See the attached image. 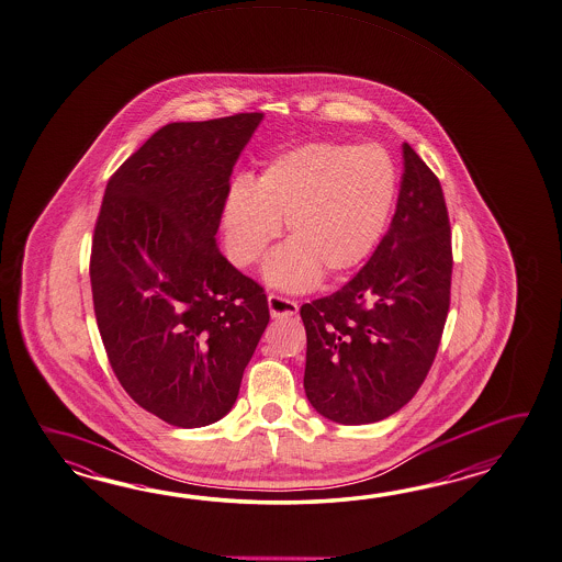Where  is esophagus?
Here are the masks:
<instances>
[{
	"label": "esophagus",
	"mask_w": 562,
	"mask_h": 562,
	"mask_svg": "<svg viewBox=\"0 0 562 562\" xmlns=\"http://www.w3.org/2000/svg\"><path fill=\"white\" fill-rule=\"evenodd\" d=\"M268 308H270V316L272 318H292L299 312V304L294 300L278 296V294H270L268 296Z\"/></svg>",
	"instance_id": "esophagus-1"
}]
</instances>
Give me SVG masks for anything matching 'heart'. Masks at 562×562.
Wrapping results in <instances>:
<instances>
[{
	"label": "heart",
	"instance_id": "1",
	"mask_svg": "<svg viewBox=\"0 0 562 562\" xmlns=\"http://www.w3.org/2000/svg\"><path fill=\"white\" fill-rule=\"evenodd\" d=\"M397 195V171L376 145L306 143L274 157L250 183L225 193L220 227L229 262L248 268L280 234L288 244L263 263L270 286L299 292L325 274L355 270L373 251Z\"/></svg>",
	"mask_w": 562,
	"mask_h": 562
}]
</instances>
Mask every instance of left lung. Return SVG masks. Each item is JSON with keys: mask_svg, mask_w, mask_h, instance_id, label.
Here are the masks:
<instances>
[{"mask_svg": "<svg viewBox=\"0 0 562 562\" xmlns=\"http://www.w3.org/2000/svg\"><path fill=\"white\" fill-rule=\"evenodd\" d=\"M448 207L436 175L403 143L400 200L359 274L300 308L304 391L342 425L374 424L412 401L436 359L451 286Z\"/></svg>", "mask_w": 562, "mask_h": 562, "instance_id": "1", "label": "left lung"}]
</instances>
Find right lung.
Masks as SVG:
<instances>
[{"label":"right lung","instance_id":"obj_1","mask_svg":"<svg viewBox=\"0 0 562 562\" xmlns=\"http://www.w3.org/2000/svg\"><path fill=\"white\" fill-rule=\"evenodd\" d=\"M262 119L161 126L100 205L90 258L100 337L131 400L175 427L232 412L270 323L262 288L215 239L234 165Z\"/></svg>","mask_w":562,"mask_h":562}]
</instances>
